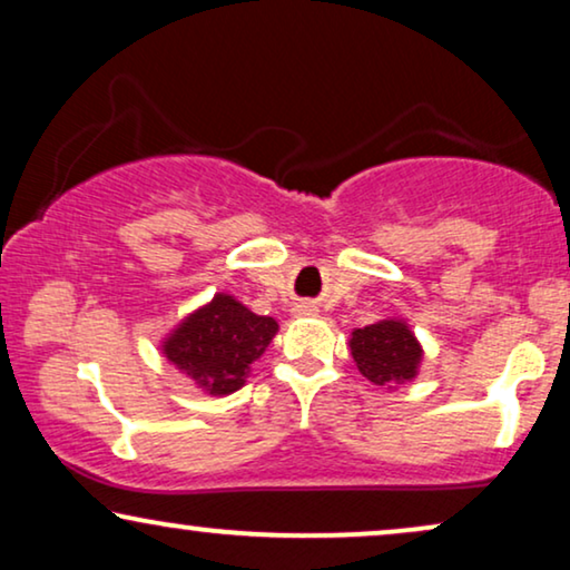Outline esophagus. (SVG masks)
I'll list each match as a JSON object with an SVG mask.
<instances>
[{
	"mask_svg": "<svg viewBox=\"0 0 570 570\" xmlns=\"http://www.w3.org/2000/svg\"><path fill=\"white\" fill-rule=\"evenodd\" d=\"M293 314L295 316H311V314H316V306H314V303H298V306L293 308Z\"/></svg>",
	"mask_w": 570,
	"mask_h": 570,
	"instance_id": "esophagus-1",
	"label": "esophagus"
}]
</instances>
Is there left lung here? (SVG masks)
Returning a JSON list of instances; mask_svg holds the SVG:
<instances>
[{
    "label": "left lung",
    "instance_id": "8db88e82",
    "mask_svg": "<svg viewBox=\"0 0 570 570\" xmlns=\"http://www.w3.org/2000/svg\"><path fill=\"white\" fill-rule=\"evenodd\" d=\"M357 371L371 384L389 386L415 379L420 357V342L404 322H379L353 332L350 340Z\"/></svg>",
    "mask_w": 570,
    "mask_h": 570
}]
</instances>
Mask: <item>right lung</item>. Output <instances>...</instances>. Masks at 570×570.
<instances>
[{
    "label": "right lung",
    "mask_w": 570,
    "mask_h": 570,
    "mask_svg": "<svg viewBox=\"0 0 570 570\" xmlns=\"http://www.w3.org/2000/svg\"><path fill=\"white\" fill-rule=\"evenodd\" d=\"M275 334V318L256 316L233 295L217 293L178 324L163 342V353L205 392L230 394L244 386L248 368Z\"/></svg>",
    "instance_id": "add662e5"
}]
</instances>
